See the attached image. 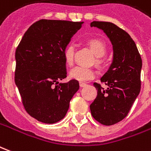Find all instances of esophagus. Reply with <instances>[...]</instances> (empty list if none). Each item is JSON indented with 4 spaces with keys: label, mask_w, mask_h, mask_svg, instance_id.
Masks as SVG:
<instances>
[{
    "label": "esophagus",
    "mask_w": 151,
    "mask_h": 151,
    "mask_svg": "<svg viewBox=\"0 0 151 151\" xmlns=\"http://www.w3.org/2000/svg\"><path fill=\"white\" fill-rule=\"evenodd\" d=\"M79 85H80V86H81V87H85L86 86V83H84V82H80V83H79Z\"/></svg>",
    "instance_id": "esophagus-1"
}]
</instances>
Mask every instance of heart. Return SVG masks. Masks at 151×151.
Returning <instances> with one entry per match:
<instances>
[{"label": "heart", "instance_id": "obj_1", "mask_svg": "<svg viewBox=\"0 0 151 151\" xmlns=\"http://www.w3.org/2000/svg\"><path fill=\"white\" fill-rule=\"evenodd\" d=\"M87 43L94 52L97 58V62H101L100 57L104 56L107 52V46L105 43L99 39H90L87 40ZM75 47L73 43H69L64 49V59L68 65H72L74 59ZM95 76V71L91 68L85 66L78 65L74 67L69 72V78L78 82H86L94 78Z\"/></svg>", "mask_w": 151, "mask_h": 151}]
</instances>
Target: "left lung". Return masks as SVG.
<instances>
[{"instance_id":"left-lung-1","label":"left lung","mask_w":151,"mask_h":151,"mask_svg":"<svg viewBox=\"0 0 151 151\" xmlns=\"http://www.w3.org/2000/svg\"><path fill=\"white\" fill-rule=\"evenodd\" d=\"M91 27L103 30L113 47V60L100 78L108 86L95 82L97 97L90 105L92 116L104 125H112L126 116L141 90L142 61L136 43L126 31L108 22L94 21Z\"/></svg>"}]
</instances>
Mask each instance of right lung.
<instances>
[{"label":"right lung","instance_id":"1","mask_svg":"<svg viewBox=\"0 0 151 151\" xmlns=\"http://www.w3.org/2000/svg\"><path fill=\"white\" fill-rule=\"evenodd\" d=\"M82 23L41 19L28 28L16 49L15 84L26 111L40 122L62 120L78 91V81H59L67 77L64 49Z\"/></svg>","mask_w":151,"mask_h":151}]
</instances>
